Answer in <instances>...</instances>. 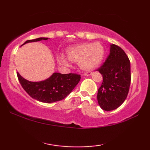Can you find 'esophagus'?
I'll return each instance as SVG.
<instances>
[{
	"label": "esophagus",
	"instance_id": "1",
	"mask_svg": "<svg viewBox=\"0 0 150 150\" xmlns=\"http://www.w3.org/2000/svg\"><path fill=\"white\" fill-rule=\"evenodd\" d=\"M91 74V72H90V71H88V72H86V73H85L84 75L85 76H88V75H90Z\"/></svg>",
	"mask_w": 150,
	"mask_h": 150
}]
</instances>
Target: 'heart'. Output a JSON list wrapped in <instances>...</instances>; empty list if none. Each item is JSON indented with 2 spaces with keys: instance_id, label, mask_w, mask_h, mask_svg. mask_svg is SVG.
Returning <instances> with one entry per match:
<instances>
[{
  "instance_id": "1",
  "label": "heart",
  "mask_w": 150,
  "mask_h": 150,
  "mask_svg": "<svg viewBox=\"0 0 150 150\" xmlns=\"http://www.w3.org/2000/svg\"><path fill=\"white\" fill-rule=\"evenodd\" d=\"M67 54L69 60L79 62L82 69L89 71L100 64L105 55V50L100 43H87L70 48ZM57 60L62 65H69L68 60L63 55L58 57Z\"/></svg>"
}]
</instances>
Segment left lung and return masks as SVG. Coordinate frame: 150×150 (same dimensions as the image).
I'll use <instances>...</instances> for the list:
<instances>
[{
  "label": "left lung",
  "instance_id": "obj_1",
  "mask_svg": "<svg viewBox=\"0 0 150 150\" xmlns=\"http://www.w3.org/2000/svg\"><path fill=\"white\" fill-rule=\"evenodd\" d=\"M103 81L98 90V105L104 110L118 108L128 96L131 82L130 62L124 51L111 44L110 54L97 69Z\"/></svg>",
  "mask_w": 150,
  "mask_h": 150
}]
</instances>
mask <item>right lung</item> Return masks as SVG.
Here are the masks:
<instances>
[{"instance_id": "1", "label": "right lung", "mask_w": 150, "mask_h": 150, "mask_svg": "<svg viewBox=\"0 0 150 150\" xmlns=\"http://www.w3.org/2000/svg\"><path fill=\"white\" fill-rule=\"evenodd\" d=\"M47 39V38H39L34 40H29L24 44ZM17 76L22 88L32 98L46 103L63 100L69 95L81 79V75L73 73L68 74L54 73L47 79L40 82L28 81L18 73H17Z\"/></svg>"}]
</instances>
